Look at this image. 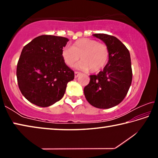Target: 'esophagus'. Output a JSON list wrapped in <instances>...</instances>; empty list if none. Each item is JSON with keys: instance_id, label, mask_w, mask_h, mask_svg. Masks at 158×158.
<instances>
[{"instance_id": "esophagus-1", "label": "esophagus", "mask_w": 158, "mask_h": 158, "mask_svg": "<svg viewBox=\"0 0 158 158\" xmlns=\"http://www.w3.org/2000/svg\"><path fill=\"white\" fill-rule=\"evenodd\" d=\"M79 74H80V73H78V72H74V77H75V78H77V77H79Z\"/></svg>"}]
</instances>
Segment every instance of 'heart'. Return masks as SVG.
<instances>
[{
	"label": "heart",
	"instance_id": "1",
	"mask_svg": "<svg viewBox=\"0 0 158 158\" xmlns=\"http://www.w3.org/2000/svg\"><path fill=\"white\" fill-rule=\"evenodd\" d=\"M64 62L73 67L81 58L77 68L93 73L101 71L107 64L109 50L105 44L89 38L77 40L71 47L63 48L61 52Z\"/></svg>",
	"mask_w": 158,
	"mask_h": 158
}]
</instances>
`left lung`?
I'll list each match as a JSON object with an SVG mask.
<instances>
[{"instance_id":"1","label":"left lung","mask_w":158,"mask_h":158,"mask_svg":"<svg viewBox=\"0 0 158 158\" xmlns=\"http://www.w3.org/2000/svg\"><path fill=\"white\" fill-rule=\"evenodd\" d=\"M93 36L105 42L109 50L107 64L97 75H90L84 91L87 101L99 109H109L123 100L132 79L130 52L116 37L103 33Z\"/></svg>"}]
</instances>
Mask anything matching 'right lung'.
<instances>
[{
	"label": "right lung",
	"instance_id": "add662e5",
	"mask_svg": "<svg viewBox=\"0 0 158 158\" xmlns=\"http://www.w3.org/2000/svg\"><path fill=\"white\" fill-rule=\"evenodd\" d=\"M66 37L43 35L23 48L17 68L20 91L26 100L41 107L59 101L74 73L64 62Z\"/></svg>",
	"mask_w": 158,
	"mask_h": 158
}]
</instances>
